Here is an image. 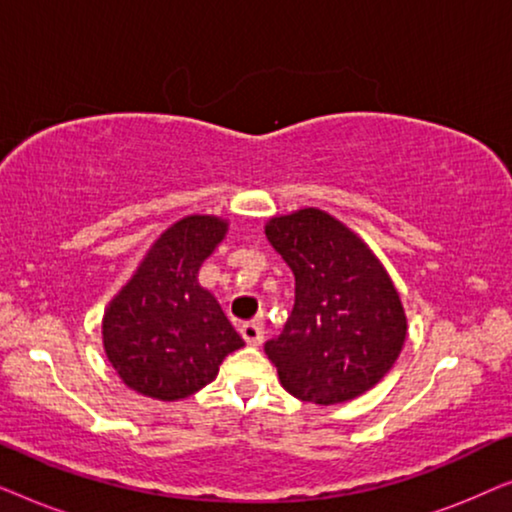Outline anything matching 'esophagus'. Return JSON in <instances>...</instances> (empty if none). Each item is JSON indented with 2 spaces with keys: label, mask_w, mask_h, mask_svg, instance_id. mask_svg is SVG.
Listing matches in <instances>:
<instances>
[{
  "label": "esophagus",
  "mask_w": 512,
  "mask_h": 512,
  "mask_svg": "<svg viewBox=\"0 0 512 512\" xmlns=\"http://www.w3.org/2000/svg\"><path fill=\"white\" fill-rule=\"evenodd\" d=\"M240 333H242L244 342H247V345H254V347L261 345L263 338H265V331H263L261 321H247V324L240 328Z\"/></svg>",
  "instance_id": "1"
}]
</instances>
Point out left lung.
I'll use <instances>...</instances> for the list:
<instances>
[{"mask_svg": "<svg viewBox=\"0 0 512 512\" xmlns=\"http://www.w3.org/2000/svg\"><path fill=\"white\" fill-rule=\"evenodd\" d=\"M265 235L296 277L291 317L265 342L282 387L319 405L366 394L394 366L408 328L387 270L321 209L277 216Z\"/></svg>", "mask_w": 512, "mask_h": 512, "instance_id": "left-lung-1", "label": "left lung"}]
</instances>
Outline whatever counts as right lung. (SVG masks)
<instances>
[{
  "instance_id": "obj_1",
  "label": "right lung",
  "mask_w": 512,
  "mask_h": 512,
  "mask_svg": "<svg viewBox=\"0 0 512 512\" xmlns=\"http://www.w3.org/2000/svg\"><path fill=\"white\" fill-rule=\"evenodd\" d=\"M226 235L216 216H186L153 244L111 300L102 335L111 366L139 394L179 401L205 387L244 340L198 284V270Z\"/></svg>"
}]
</instances>
